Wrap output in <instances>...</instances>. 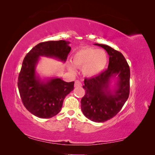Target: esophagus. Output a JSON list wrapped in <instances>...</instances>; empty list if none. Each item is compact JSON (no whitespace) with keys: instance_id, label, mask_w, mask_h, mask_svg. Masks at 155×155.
I'll list each match as a JSON object with an SVG mask.
<instances>
[{"instance_id":"1","label":"esophagus","mask_w":155,"mask_h":155,"mask_svg":"<svg viewBox=\"0 0 155 155\" xmlns=\"http://www.w3.org/2000/svg\"><path fill=\"white\" fill-rule=\"evenodd\" d=\"M82 85V83H81L79 81H75V83H74V87H81V86Z\"/></svg>"}]
</instances>
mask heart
Wrapping results in <instances>:
<instances>
[{
	"label": "heart",
	"instance_id": "1",
	"mask_svg": "<svg viewBox=\"0 0 155 155\" xmlns=\"http://www.w3.org/2000/svg\"><path fill=\"white\" fill-rule=\"evenodd\" d=\"M72 62L75 66L82 68V72L87 77H93L105 69L108 63V54L103 49L83 48L78 51L73 56ZM68 70L74 72L75 68L71 63H68Z\"/></svg>",
	"mask_w": 155,
	"mask_h": 155
}]
</instances>
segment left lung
<instances>
[{
  "label": "left lung",
  "mask_w": 155,
  "mask_h": 155,
  "mask_svg": "<svg viewBox=\"0 0 155 155\" xmlns=\"http://www.w3.org/2000/svg\"><path fill=\"white\" fill-rule=\"evenodd\" d=\"M107 52L108 68L94 77L85 78V94L81 99V110L89 120L104 122L118 113L129 96L130 68L121 52L105 44H95ZM116 78L114 88H110L112 78Z\"/></svg>",
  "instance_id": "1"
}]
</instances>
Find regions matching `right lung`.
<instances>
[{"label":"right lung","instance_id":"right-lung-1","mask_svg":"<svg viewBox=\"0 0 155 155\" xmlns=\"http://www.w3.org/2000/svg\"><path fill=\"white\" fill-rule=\"evenodd\" d=\"M69 44L65 40L41 42L23 60L18 81L20 98L26 109L40 118H51L59 114L65 96L74 90V82H65L57 77L41 79L36 73L40 57L65 62L71 51Z\"/></svg>","mask_w":155,"mask_h":155}]
</instances>
